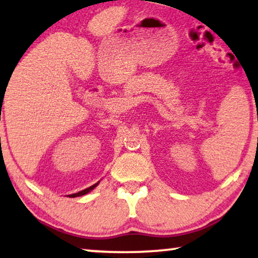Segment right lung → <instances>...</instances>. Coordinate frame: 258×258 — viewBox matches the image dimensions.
Masks as SVG:
<instances>
[{"mask_svg":"<svg viewBox=\"0 0 258 258\" xmlns=\"http://www.w3.org/2000/svg\"><path fill=\"white\" fill-rule=\"evenodd\" d=\"M97 185H98V182H97V183H95L94 185L89 186V188H87V189L82 190V191H79V192H76V194H72V195H69V197H77V196H83V195H86V194H88L89 191H91V190H93L94 188H96Z\"/></svg>","mask_w":258,"mask_h":258,"instance_id":"obj_1","label":"right lung"}]
</instances>
